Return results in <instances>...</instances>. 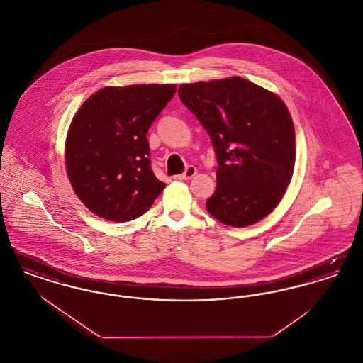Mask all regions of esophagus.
Instances as JSON below:
<instances>
[{
    "instance_id": "esophagus-1",
    "label": "esophagus",
    "mask_w": 363,
    "mask_h": 363,
    "mask_svg": "<svg viewBox=\"0 0 363 363\" xmlns=\"http://www.w3.org/2000/svg\"><path fill=\"white\" fill-rule=\"evenodd\" d=\"M196 173H197V169L194 166H188L184 173L179 174V175H174L173 178L177 179V181H179V179H190L191 177L196 175Z\"/></svg>"
}]
</instances>
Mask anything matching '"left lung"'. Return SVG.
Wrapping results in <instances>:
<instances>
[{
	"mask_svg": "<svg viewBox=\"0 0 363 363\" xmlns=\"http://www.w3.org/2000/svg\"><path fill=\"white\" fill-rule=\"evenodd\" d=\"M178 95L216 154V190L208 212L233 227L257 223L277 207L293 177L295 130L286 104L237 76L182 84Z\"/></svg>",
	"mask_w": 363,
	"mask_h": 363,
	"instance_id": "left-lung-1",
	"label": "left lung"
}]
</instances>
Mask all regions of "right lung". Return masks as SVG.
Listing matches in <instances>:
<instances>
[{
	"mask_svg": "<svg viewBox=\"0 0 363 363\" xmlns=\"http://www.w3.org/2000/svg\"><path fill=\"white\" fill-rule=\"evenodd\" d=\"M174 84L106 86L73 117L65 163L77 197L92 213L129 222L145 213L163 191L151 169L147 133L172 101Z\"/></svg>",
	"mask_w": 363,
	"mask_h": 363,
	"instance_id": "obj_1",
	"label": "right lung"
}]
</instances>
